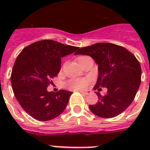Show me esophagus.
Returning a JSON list of instances; mask_svg holds the SVG:
<instances>
[{
    "label": "esophagus",
    "instance_id": "1",
    "mask_svg": "<svg viewBox=\"0 0 150 150\" xmlns=\"http://www.w3.org/2000/svg\"><path fill=\"white\" fill-rule=\"evenodd\" d=\"M82 94H84V95H88V94L89 93V91H79Z\"/></svg>",
    "mask_w": 150,
    "mask_h": 150
}]
</instances>
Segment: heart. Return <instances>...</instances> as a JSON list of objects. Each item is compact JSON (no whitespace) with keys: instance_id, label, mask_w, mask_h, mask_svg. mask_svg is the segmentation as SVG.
<instances>
[{"instance_id":"heart-1","label":"heart","mask_w":150,"mask_h":150,"mask_svg":"<svg viewBox=\"0 0 150 150\" xmlns=\"http://www.w3.org/2000/svg\"><path fill=\"white\" fill-rule=\"evenodd\" d=\"M82 57H80V59ZM67 87L69 89L73 90H79V89H83L88 86V80L87 79H72L67 82L66 84Z\"/></svg>"}]
</instances>
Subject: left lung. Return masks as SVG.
<instances>
[{
  "label": "left lung",
  "mask_w": 150,
  "mask_h": 150,
  "mask_svg": "<svg viewBox=\"0 0 150 150\" xmlns=\"http://www.w3.org/2000/svg\"><path fill=\"white\" fill-rule=\"evenodd\" d=\"M75 54L93 58L99 71L94 90L107 89L104 96L96 92L99 101L89 105V110L103 118L114 117L125 111L135 99L141 83V66L135 55L123 47L110 43L80 48Z\"/></svg>",
  "instance_id": "left-lung-1"
}]
</instances>
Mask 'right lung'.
<instances>
[{"mask_svg": "<svg viewBox=\"0 0 150 150\" xmlns=\"http://www.w3.org/2000/svg\"><path fill=\"white\" fill-rule=\"evenodd\" d=\"M78 47L52 40L32 43L21 51L11 75L13 92L27 114L37 121L55 118L64 110L71 92H48L51 79L61 70V57L72 54Z\"/></svg>", "mask_w": 150, "mask_h": 150, "instance_id": "add662e5", "label": "right lung"}]
</instances>
